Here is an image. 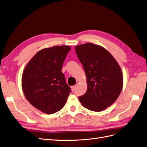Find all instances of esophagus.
<instances>
[{
    "instance_id": "34e87169",
    "label": "esophagus",
    "mask_w": 147,
    "mask_h": 147,
    "mask_svg": "<svg viewBox=\"0 0 147 147\" xmlns=\"http://www.w3.org/2000/svg\"><path fill=\"white\" fill-rule=\"evenodd\" d=\"M71 90H72V91H74V88H75V86H71Z\"/></svg>"
}]
</instances>
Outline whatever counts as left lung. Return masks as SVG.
Instances as JSON below:
<instances>
[{
	"label": "left lung",
	"instance_id": "left-lung-1",
	"mask_svg": "<svg viewBox=\"0 0 147 147\" xmlns=\"http://www.w3.org/2000/svg\"><path fill=\"white\" fill-rule=\"evenodd\" d=\"M75 50L84 69L87 90L79 97L84 107L102 111L111 106L122 90L123 73L119 64L107 50L92 43L77 45Z\"/></svg>",
	"mask_w": 147,
	"mask_h": 147
}]
</instances>
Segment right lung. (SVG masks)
Instances as JSON below:
<instances>
[{
	"mask_svg": "<svg viewBox=\"0 0 147 147\" xmlns=\"http://www.w3.org/2000/svg\"><path fill=\"white\" fill-rule=\"evenodd\" d=\"M69 46H53L40 50L25 67L22 86L28 101L42 112L50 115L64 107L71 92L62 65Z\"/></svg>",
	"mask_w": 147,
	"mask_h": 147,
	"instance_id": "1",
	"label": "right lung"
}]
</instances>
